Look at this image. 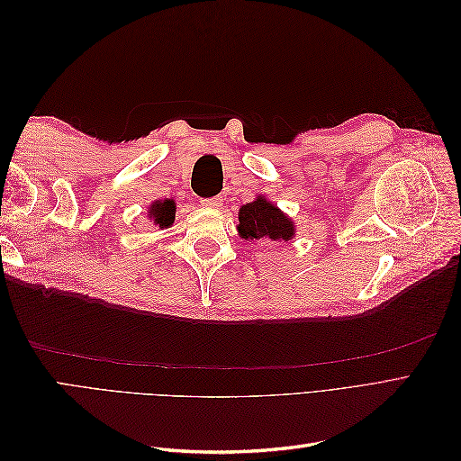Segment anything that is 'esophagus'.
<instances>
[{
    "instance_id": "34e87169",
    "label": "esophagus",
    "mask_w": 461,
    "mask_h": 461,
    "mask_svg": "<svg viewBox=\"0 0 461 461\" xmlns=\"http://www.w3.org/2000/svg\"><path fill=\"white\" fill-rule=\"evenodd\" d=\"M202 203L205 207H212V209H219L222 205V200L221 198H209V200H202Z\"/></svg>"
}]
</instances>
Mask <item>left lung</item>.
Returning a JSON list of instances; mask_svg holds the SVG:
<instances>
[{
  "label": "left lung",
  "instance_id": "8db88e82",
  "mask_svg": "<svg viewBox=\"0 0 461 461\" xmlns=\"http://www.w3.org/2000/svg\"><path fill=\"white\" fill-rule=\"evenodd\" d=\"M236 230L244 240L288 242L296 236V222L275 202L258 196L254 202L240 205Z\"/></svg>",
  "mask_w": 461,
  "mask_h": 461
}]
</instances>
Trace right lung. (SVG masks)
<instances>
[{
    "instance_id": "1",
    "label": "right lung",
    "mask_w": 461,
    "mask_h": 461,
    "mask_svg": "<svg viewBox=\"0 0 461 461\" xmlns=\"http://www.w3.org/2000/svg\"><path fill=\"white\" fill-rule=\"evenodd\" d=\"M175 213H176V202L173 198H165V200H156L148 205V219L153 225L163 229L173 227L175 222Z\"/></svg>"
}]
</instances>
